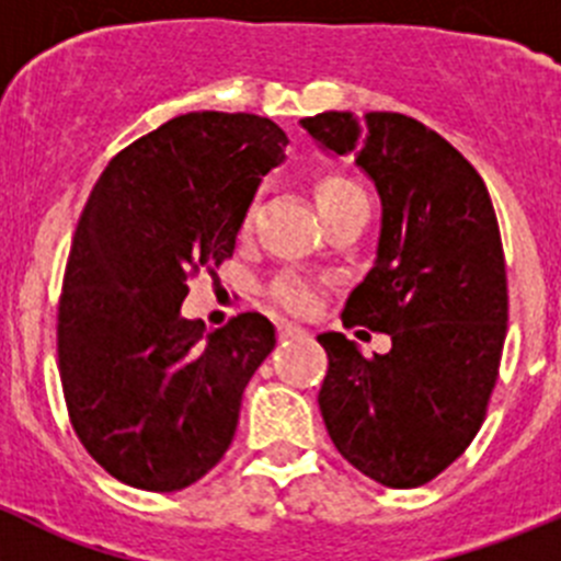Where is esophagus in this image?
Returning <instances> with one entry per match:
<instances>
[{
  "label": "esophagus",
  "instance_id": "1",
  "mask_svg": "<svg viewBox=\"0 0 561 561\" xmlns=\"http://www.w3.org/2000/svg\"><path fill=\"white\" fill-rule=\"evenodd\" d=\"M277 333H280V339H291V335H302L306 330L297 328V324H291V322H280L277 324Z\"/></svg>",
  "mask_w": 561,
  "mask_h": 561
}]
</instances>
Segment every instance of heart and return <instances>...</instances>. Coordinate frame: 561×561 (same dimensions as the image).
Wrapping results in <instances>:
<instances>
[{"label":"heart","mask_w":561,"mask_h":561,"mask_svg":"<svg viewBox=\"0 0 561 561\" xmlns=\"http://www.w3.org/2000/svg\"><path fill=\"white\" fill-rule=\"evenodd\" d=\"M313 197H317V206L319 211H322L324 220L366 204L364 190H360L355 181L344 179V175H322V179L313 184ZM250 222H253V209L244 215L242 233L248 231ZM270 297L277 306H284L286 311L295 313H308L317 306V297H313L311 286H308L306 280H297V277H280V280H275L270 289Z\"/></svg>","instance_id":"heart-1"}]
</instances>
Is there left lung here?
<instances>
[{"mask_svg": "<svg viewBox=\"0 0 561 561\" xmlns=\"http://www.w3.org/2000/svg\"><path fill=\"white\" fill-rule=\"evenodd\" d=\"M300 124L328 151L352 153L382 201L377 261L341 319L388 333L391 350L366 357L341 333L319 335V410L357 471L419 488L471 446L499 380L510 297L488 186L415 117L322 112Z\"/></svg>", "mask_w": 561, "mask_h": 561, "instance_id": "1", "label": "left lung"}]
</instances>
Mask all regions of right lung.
Wrapping results in <instances>:
<instances>
[{
  "label": "right lung",
  "mask_w": 561,
  "mask_h": 561,
  "mask_svg": "<svg viewBox=\"0 0 561 561\" xmlns=\"http://www.w3.org/2000/svg\"><path fill=\"white\" fill-rule=\"evenodd\" d=\"M289 137L248 112H186L115 153L79 217L57 308L68 419L117 482L190 488L237 432L242 393L275 346L261 313L184 319L195 275L217 277L261 175Z\"/></svg>",
  "instance_id": "add662e5"
}]
</instances>
